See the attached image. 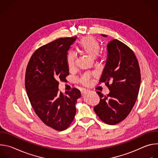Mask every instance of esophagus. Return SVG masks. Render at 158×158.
I'll use <instances>...</instances> for the list:
<instances>
[{"label": "esophagus", "mask_w": 158, "mask_h": 158, "mask_svg": "<svg viewBox=\"0 0 158 158\" xmlns=\"http://www.w3.org/2000/svg\"><path fill=\"white\" fill-rule=\"evenodd\" d=\"M88 90H86V89H84V90H82V94H87V93H88Z\"/></svg>", "instance_id": "34e87169"}]
</instances>
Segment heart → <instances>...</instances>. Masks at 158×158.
Instances as JSON below:
<instances>
[{
  "instance_id": "heart-1",
  "label": "heart",
  "mask_w": 158,
  "mask_h": 158,
  "mask_svg": "<svg viewBox=\"0 0 158 158\" xmlns=\"http://www.w3.org/2000/svg\"><path fill=\"white\" fill-rule=\"evenodd\" d=\"M77 50L85 54H87L91 57H96L99 54L101 49L99 42L93 37H86L82 39L77 46ZM67 64L68 68L72 70L75 67L76 58L72 52H69L67 55ZM78 81L87 85L89 82L88 78L85 77H81L78 79Z\"/></svg>"
}]
</instances>
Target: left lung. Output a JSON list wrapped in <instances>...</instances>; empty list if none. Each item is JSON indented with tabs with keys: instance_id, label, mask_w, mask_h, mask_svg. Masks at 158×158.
<instances>
[{
	"instance_id": "1",
	"label": "left lung",
	"mask_w": 158,
	"mask_h": 158,
	"mask_svg": "<svg viewBox=\"0 0 158 158\" xmlns=\"http://www.w3.org/2000/svg\"><path fill=\"white\" fill-rule=\"evenodd\" d=\"M107 47V59L99 84L104 82L110 93L105 96L96 92L100 102L94 110L104 123L114 125L125 119L134 107L139 91L141 73L136 56L125 44L113 39Z\"/></svg>"
}]
</instances>
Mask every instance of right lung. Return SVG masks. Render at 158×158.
Returning a JSON list of instances; mask_svg holds the SVG:
<instances>
[{
    "mask_svg": "<svg viewBox=\"0 0 158 158\" xmlns=\"http://www.w3.org/2000/svg\"><path fill=\"white\" fill-rule=\"evenodd\" d=\"M77 37L56 39L40 47L32 55L26 71L25 85L31 104L40 119L49 127L63 131L73 122L80 91H59V81L69 74L67 54Z\"/></svg>",
    "mask_w": 158,
    "mask_h": 158,
    "instance_id": "1",
    "label": "right lung"
}]
</instances>
